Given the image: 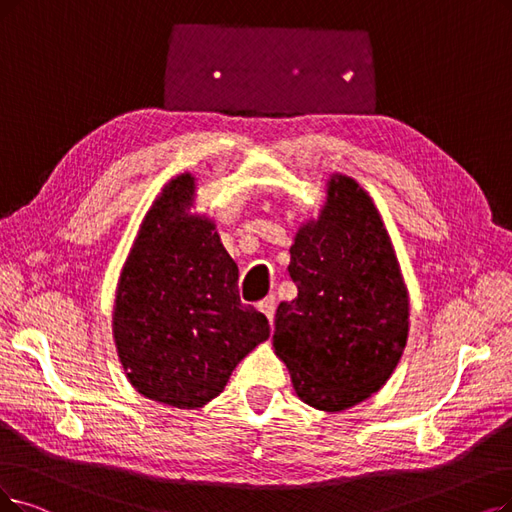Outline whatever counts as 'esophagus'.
<instances>
[{"mask_svg": "<svg viewBox=\"0 0 512 512\" xmlns=\"http://www.w3.org/2000/svg\"><path fill=\"white\" fill-rule=\"evenodd\" d=\"M258 309H260L264 315H267V319L273 323V319H275V309H277L275 296H267V298H264V300H260Z\"/></svg>", "mask_w": 512, "mask_h": 512, "instance_id": "obj_1", "label": "esophagus"}]
</instances>
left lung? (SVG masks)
Instances as JSON below:
<instances>
[{
  "label": "left lung",
  "instance_id": "1",
  "mask_svg": "<svg viewBox=\"0 0 512 512\" xmlns=\"http://www.w3.org/2000/svg\"><path fill=\"white\" fill-rule=\"evenodd\" d=\"M290 254L298 296L277 306L275 353L304 403L346 410L391 378L410 332L391 237L370 195L334 174L319 218L302 224Z\"/></svg>",
  "mask_w": 512,
  "mask_h": 512
}]
</instances>
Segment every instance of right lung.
Wrapping results in <instances>:
<instances>
[{"mask_svg": "<svg viewBox=\"0 0 512 512\" xmlns=\"http://www.w3.org/2000/svg\"><path fill=\"white\" fill-rule=\"evenodd\" d=\"M195 178H172L140 224L121 271L113 338L140 395L195 410L222 393L235 365L269 338V319L243 304L239 271L216 224L193 216Z\"/></svg>", "mask_w": 512, "mask_h": 512, "instance_id": "obj_1", "label": "right lung"}]
</instances>
